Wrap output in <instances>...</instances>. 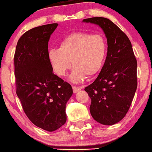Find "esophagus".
Masks as SVG:
<instances>
[{
	"label": "esophagus",
	"instance_id": "1",
	"mask_svg": "<svg viewBox=\"0 0 152 152\" xmlns=\"http://www.w3.org/2000/svg\"><path fill=\"white\" fill-rule=\"evenodd\" d=\"M72 89H73V92L75 94V93H77L78 91H80L81 90L80 87H78V86H72Z\"/></svg>",
	"mask_w": 152,
	"mask_h": 152
}]
</instances>
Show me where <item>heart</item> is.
<instances>
[{
	"instance_id": "b5f03b06",
	"label": "heart",
	"mask_w": 152,
	"mask_h": 152,
	"mask_svg": "<svg viewBox=\"0 0 152 152\" xmlns=\"http://www.w3.org/2000/svg\"><path fill=\"white\" fill-rule=\"evenodd\" d=\"M107 53V43L103 35L77 32L65 37L59 48L50 50L48 56L53 70L59 76H64L73 64L70 80L79 83L86 76L91 77L99 72Z\"/></svg>"
}]
</instances>
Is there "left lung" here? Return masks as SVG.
<instances>
[{"label": "left lung", "mask_w": 152, "mask_h": 152, "mask_svg": "<svg viewBox=\"0 0 152 152\" xmlns=\"http://www.w3.org/2000/svg\"><path fill=\"white\" fill-rule=\"evenodd\" d=\"M84 22L98 24L107 38V56L97 78L85 88L91 98L90 112L99 123L112 125L125 117L137 88V61L125 32L109 19L92 17Z\"/></svg>", "instance_id": "8db88e82"}]
</instances>
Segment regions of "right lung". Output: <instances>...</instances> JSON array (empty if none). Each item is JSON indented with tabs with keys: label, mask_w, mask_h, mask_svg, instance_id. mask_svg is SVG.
Masks as SVG:
<instances>
[{
	"label": "right lung",
	"mask_w": 152,
	"mask_h": 152,
	"mask_svg": "<svg viewBox=\"0 0 152 152\" xmlns=\"http://www.w3.org/2000/svg\"><path fill=\"white\" fill-rule=\"evenodd\" d=\"M58 24L39 26L24 32L14 53L16 93L22 109L35 125L54 131L66 121L71 85L53 72L48 40Z\"/></svg>",
	"instance_id": "1"
}]
</instances>
